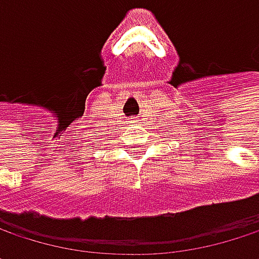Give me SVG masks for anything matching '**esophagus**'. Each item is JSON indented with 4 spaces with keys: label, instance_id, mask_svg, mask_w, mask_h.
Wrapping results in <instances>:
<instances>
[{
    "label": "esophagus",
    "instance_id": "obj_1",
    "mask_svg": "<svg viewBox=\"0 0 259 259\" xmlns=\"http://www.w3.org/2000/svg\"><path fill=\"white\" fill-rule=\"evenodd\" d=\"M130 123H132V124H135V123H136V120H135V118H130Z\"/></svg>",
    "mask_w": 259,
    "mask_h": 259
}]
</instances>
